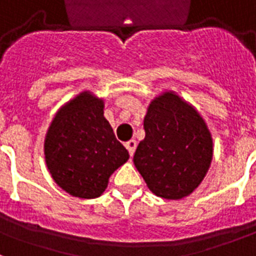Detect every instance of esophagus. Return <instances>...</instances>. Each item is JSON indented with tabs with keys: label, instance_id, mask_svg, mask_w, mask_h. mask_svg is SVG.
<instances>
[{
	"label": "esophagus",
	"instance_id": "obj_1",
	"mask_svg": "<svg viewBox=\"0 0 256 256\" xmlns=\"http://www.w3.org/2000/svg\"><path fill=\"white\" fill-rule=\"evenodd\" d=\"M124 146H126V148H128V154H130V156H134V152H136V140H128V142H126V144H124Z\"/></svg>",
	"mask_w": 256,
	"mask_h": 256
}]
</instances>
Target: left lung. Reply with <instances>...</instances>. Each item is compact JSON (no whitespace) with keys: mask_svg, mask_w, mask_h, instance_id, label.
<instances>
[{"mask_svg":"<svg viewBox=\"0 0 256 256\" xmlns=\"http://www.w3.org/2000/svg\"><path fill=\"white\" fill-rule=\"evenodd\" d=\"M144 128L134 164L148 188L164 199L191 194L212 160V140L202 116L178 96L164 92L148 106Z\"/></svg>","mask_w":256,"mask_h":256,"instance_id":"left-lung-1","label":"left lung"}]
</instances>
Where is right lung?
<instances>
[{
  "mask_svg": "<svg viewBox=\"0 0 256 256\" xmlns=\"http://www.w3.org/2000/svg\"><path fill=\"white\" fill-rule=\"evenodd\" d=\"M45 160L58 186L73 196L92 199L108 187L110 175L128 160L104 116V100L82 92L50 124Z\"/></svg>",
  "mask_w": 256,
  "mask_h": 256,
  "instance_id": "obj_1",
  "label": "right lung"
}]
</instances>
